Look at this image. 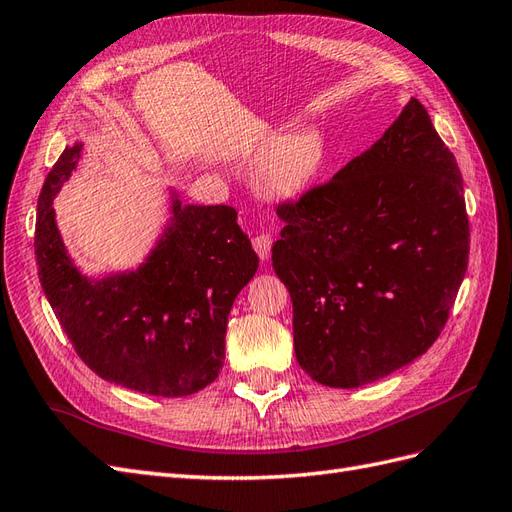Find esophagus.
I'll return each mask as SVG.
<instances>
[{
    "instance_id": "esophagus-1",
    "label": "esophagus",
    "mask_w": 512,
    "mask_h": 512,
    "mask_svg": "<svg viewBox=\"0 0 512 512\" xmlns=\"http://www.w3.org/2000/svg\"><path fill=\"white\" fill-rule=\"evenodd\" d=\"M252 245H254V250H256V254H258L260 260H269V256H271V245H273V239H271L269 232H262V235L254 237V239H252Z\"/></svg>"
}]
</instances>
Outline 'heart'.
<instances>
[{
  "mask_svg": "<svg viewBox=\"0 0 512 512\" xmlns=\"http://www.w3.org/2000/svg\"><path fill=\"white\" fill-rule=\"evenodd\" d=\"M254 162L265 160L260 170V185L269 198L288 200L307 190L320 173L324 162V141L318 130L303 128L277 141L269 136L252 151Z\"/></svg>",
  "mask_w": 512,
  "mask_h": 512,
  "instance_id": "1",
  "label": "heart"
}]
</instances>
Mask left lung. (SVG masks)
<instances>
[{"label": "left lung", "mask_w": 512, "mask_h": 512, "mask_svg": "<svg viewBox=\"0 0 512 512\" xmlns=\"http://www.w3.org/2000/svg\"><path fill=\"white\" fill-rule=\"evenodd\" d=\"M273 269L292 299L305 374L356 389L436 342L468 271L457 160L412 98L361 156L280 205Z\"/></svg>", "instance_id": "8db88e82"}]
</instances>
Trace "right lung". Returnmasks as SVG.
<instances>
[{"label":"right lung","instance_id":"add662e5","mask_svg":"<svg viewBox=\"0 0 512 512\" xmlns=\"http://www.w3.org/2000/svg\"><path fill=\"white\" fill-rule=\"evenodd\" d=\"M81 151L64 149L38 198L34 250L46 299L102 380L156 397L198 393L220 374L230 307L258 269L237 211L181 205L173 194V215L143 265L91 280L68 256L53 209Z\"/></svg>","mask_w":512,"mask_h":512}]
</instances>
